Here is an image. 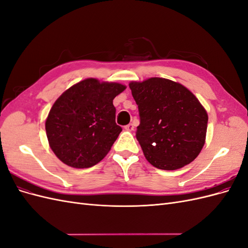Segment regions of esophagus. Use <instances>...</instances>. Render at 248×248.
Wrapping results in <instances>:
<instances>
[{
	"label": "esophagus",
	"instance_id": "34e87169",
	"mask_svg": "<svg viewBox=\"0 0 248 248\" xmlns=\"http://www.w3.org/2000/svg\"><path fill=\"white\" fill-rule=\"evenodd\" d=\"M134 129V125L132 123H129L128 125L125 126V130L127 131H132Z\"/></svg>",
	"mask_w": 248,
	"mask_h": 248
}]
</instances>
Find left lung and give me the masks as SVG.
<instances>
[{"mask_svg":"<svg viewBox=\"0 0 248 248\" xmlns=\"http://www.w3.org/2000/svg\"><path fill=\"white\" fill-rule=\"evenodd\" d=\"M140 123L136 132L153 167L175 170L197 158L205 145L208 114L199 99L179 82L162 78L131 81Z\"/></svg>","mask_w":248,"mask_h":248,"instance_id":"8db88e82","label":"left lung"}]
</instances>
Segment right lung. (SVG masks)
<instances>
[{"label":"right lung","instance_id":"1","mask_svg":"<svg viewBox=\"0 0 248 248\" xmlns=\"http://www.w3.org/2000/svg\"><path fill=\"white\" fill-rule=\"evenodd\" d=\"M126 86L86 78L59 97L46 121L48 144L63 163L86 169L101 161L122 128L116 124L115 97Z\"/></svg>","mask_w":248,"mask_h":248}]
</instances>
